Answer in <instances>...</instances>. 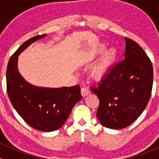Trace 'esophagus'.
<instances>
[{
	"mask_svg": "<svg viewBox=\"0 0 159 159\" xmlns=\"http://www.w3.org/2000/svg\"><path fill=\"white\" fill-rule=\"evenodd\" d=\"M81 93L82 96H84H84H87V95H89L90 93V91L87 88H86V87H83V88L81 89Z\"/></svg>",
	"mask_w": 159,
	"mask_h": 159,
	"instance_id": "obj_1",
	"label": "esophagus"
}]
</instances>
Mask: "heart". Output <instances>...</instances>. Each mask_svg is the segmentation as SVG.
<instances>
[{
  "label": "heart",
  "instance_id": "b5f03b06",
  "mask_svg": "<svg viewBox=\"0 0 159 159\" xmlns=\"http://www.w3.org/2000/svg\"><path fill=\"white\" fill-rule=\"evenodd\" d=\"M106 48V45L101 43L95 48V55L99 56L102 54L93 71V76L96 78H103L118 59L119 52L117 49L115 47H111L105 51Z\"/></svg>",
  "mask_w": 159,
  "mask_h": 159
}]
</instances>
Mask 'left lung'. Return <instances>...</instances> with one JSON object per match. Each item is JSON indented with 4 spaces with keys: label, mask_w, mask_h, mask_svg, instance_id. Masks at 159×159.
I'll use <instances>...</instances> for the list:
<instances>
[{
    "label": "left lung",
    "mask_w": 159,
    "mask_h": 159,
    "mask_svg": "<svg viewBox=\"0 0 159 159\" xmlns=\"http://www.w3.org/2000/svg\"><path fill=\"white\" fill-rule=\"evenodd\" d=\"M125 41V59L91 89L99 99L98 120L113 129H124L139 117L149 102L152 88L150 60L138 43L126 37Z\"/></svg>",
    "instance_id": "left-lung-1"
}]
</instances>
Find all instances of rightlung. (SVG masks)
Returning <instances> with one entry per match:
<instances>
[{
    "mask_svg": "<svg viewBox=\"0 0 159 159\" xmlns=\"http://www.w3.org/2000/svg\"><path fill=\"white\" fill-rule=\"evenodd\" d=\"M46 36L30 38L12 54L7 65V89L12 106L22 119L36 130L48 132L64 125L82 96L79 85L61 88L36 87L28 83L19 73V54L30 44Z\"/></svg>",
    "mask_w": 159,
    "mask_h": 159,
    "instance_id": "add662e5",
    "label": "right lung"
}]
</instances>
